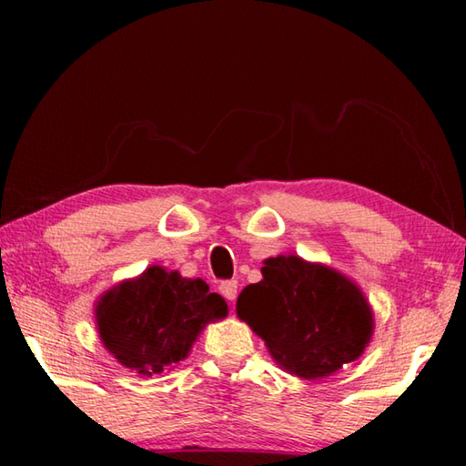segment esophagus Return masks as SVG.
I'll use <instances>...</instances> for the list:
<instances>
[{
  "mask_svg": "<svg viewBox=\"0 0 466 466\" xmlns=\"http://www.w3.org/2000/svg\"><path fill=\"white\" fill-rule=\"evenodd\" d=\"M219 294H222L228 302H234L238 296V283L236 281H222L219 283Z\"/></svg>",
  "mask_w": 466,
  "mask_h": 466,
  "instance_id": "1",
  "label": "esophagus"
}]
</instances>
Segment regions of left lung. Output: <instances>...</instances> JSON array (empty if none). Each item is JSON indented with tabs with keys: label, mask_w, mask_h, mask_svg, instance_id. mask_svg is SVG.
Instances as JSON below:
<instances>
[{
	"label": "left lung",
	"mask_w": 466,
	"mask_h": 466,
	"mask_svg": "<svg viewBox=\"0 0 466 466\" xmlns=\"http://www.w3.org/2000/svg\"><path fill=\"white\" fill-rule=\"evenodd\" d=\"M261 273L240 291L236 314L286 372L320 380L364 353L374 314L351 279L296 255L265 258Z\"/></svg>",
	"instance_id": "1"
}]
</instances>
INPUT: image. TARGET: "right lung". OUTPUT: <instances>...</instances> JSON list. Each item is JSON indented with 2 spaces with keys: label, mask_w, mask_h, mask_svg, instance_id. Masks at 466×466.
Masks as SVG:
<instances>
[{
  "label": "right lung",
  "mask_w": 466,
  "mask_h": 466,
  "mask_svg": "<svg viewBox=\"0 0 466 466\" xmlns=\"http://www.w3.org/2000/svg\"><path fill=\"white\" fill-rule=\"evenodd\" d=\"M226 314V299L211 294L203 279L152 265L102 294L96 329L121 366L152 376L185 360L203 327Z\"/></svg>",
  "instance_id": "1"
}]
</instances>
